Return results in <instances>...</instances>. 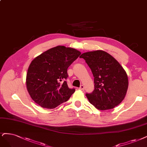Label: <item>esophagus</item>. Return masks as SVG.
<instances>
[{
	"instance_id": "34e87169",
	"label": "esophagus",
	"mask_w": 147,
	"mask_h": 147,
	"mask_svg": "<svg viewBox=\"0 0 147 147\" xmlns=\"http://www.w3.org/2000/svg\"><path fill=\"white\" fill-rule=\"evenodd\" d=\"M80 90H84V86L83 85H81L80 86V88H79Z\"/></svg>"
}]
</instances>
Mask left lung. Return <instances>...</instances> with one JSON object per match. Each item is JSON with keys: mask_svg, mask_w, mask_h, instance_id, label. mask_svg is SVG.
<instances>
[{"mask_svg": "<svg viewBox=\"0 0 147 147\" xmlns=\"http://www.w3.org/2000/svg\"><path fill=\"white\" fill-rule=\"evenodd\" d=\"M85 59L94 77V90L86 95L90 103L99 110L114 108L122 102L128 88L127 74L110 54L98 50L85 52Z\"/></svg>", "mask_w": 147, "mask_h": 147, "instance_id": "1", "label": "left lung"}]
</instances>
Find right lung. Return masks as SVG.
<instances>
[{
  "mask_svg": "<svg viewBox=\"0 0 147 147\" xmlns=\"http://www.w3.org/2000/svg\"><path fill=\"white\" fill-rule=\"evenodd\" d=\"M77 49L62 45L50 49L35 58L27 73L28 92L41 107L53 109L66 102L75 92L69 88L67 68L80 56Z\"/></svg>",
  "mask_w": 147,
  "mask_h": 147,
  "instance_id": "obj_1",
  "label": "right lung"
}]
</instances>
